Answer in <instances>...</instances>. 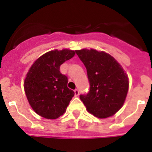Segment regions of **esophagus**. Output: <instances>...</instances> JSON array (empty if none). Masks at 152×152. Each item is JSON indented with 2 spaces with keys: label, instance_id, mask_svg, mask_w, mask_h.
Returning <instances> with one entry per match:
<instances>
[{
  "label": "esophagus",
  "instance_id": "34e87169",
  "mask_svg": "<svg viewBox=\"0 0 152 152\" xmlns=\"http://www.w3.org/2000/svg\"><path fill=\"white\" fill-rule=\"evenodd\" d=\"M74 93H75V95H76V96H78L79 94H80L78 89H75V90H74Z\"/></svg>",
  "mask_w": 152,
  "mask_h": 152
}]
</instances>
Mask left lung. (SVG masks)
<instances>
[{
	"label": "left lung",
	"mask_w": 152,
	"mask_h": 152,
	"mask_svg": "<svg viewBox=\"0 0 152 152\" xmlns=\"http://www.w3.org/2000/svg\"><path fill=\"white\" fill-rule=\"evenodd\" d=\"M87 69L90 91L81 95L87 110L99 118L115 114L125 102L129 78L117 60L104 51L94 49L76 50Z\"/></svg>",
	"instance_id": "left-lung-1"
}]
</instances>
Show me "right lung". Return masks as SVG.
Wrapping results in <instances>:
<instances>
[{
	"label": "right lung",
	"instance_id": "1",
	"mask_svg": "<svg viewBox=\"0 0 152 152\" xmlns=\"http://www.w3.org/2000/svg\"><path fill=\"white\" fill-rule=\"evenodd\" d=\"M76 51L64 49L44 53L33 63L24 80L28 102L37 114L57 119L66 111L75 93L67 87L68 78L60 66L74 57Z\"/></svg>",
	"mask_w": 152,
	"mask_h": 152
}]
</instances>
